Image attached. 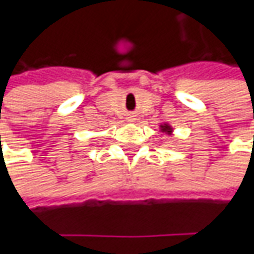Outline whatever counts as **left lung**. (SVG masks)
I'll list each match as a JSON object with an SVG mask.
<instances>
[{
	"label": "left lung",
	"instance_id": "left-lung-1",
	"mask_svg": "<svg viewBox=\"0 0 254 254\" xmlns=\"http://www.w3.org/2000/svg\"><path fill=\"white\" fill-rule=\"evenodd\" d=\"M161 128H162V131H165V132H171L170 126H161Z\"/></svg>",
	"mask_w": 254,
	"mask_h": 254
}]
</instances>
